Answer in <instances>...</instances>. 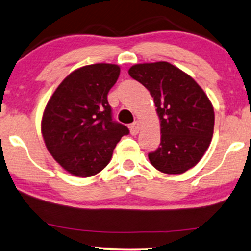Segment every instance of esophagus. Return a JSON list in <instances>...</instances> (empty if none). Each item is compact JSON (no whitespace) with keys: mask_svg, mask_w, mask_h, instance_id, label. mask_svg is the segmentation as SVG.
Masks as SVG:
<instances>
[{"mask_svg":"<svg viewBox=\"0 0 251 251\" xmlns=\"http://www.w3.org/2000/svg\"><path fill=\"white\" fill-rule=\"evenodd\" d=\"M140 129H141V123L140 121H135L134 123H132L131 126H130V131L132 135H137L138 132H140Z\"/></svg>","mask_w":251,"mask_h":251,"instance_id":"1","label":"esophagus"}]
</instances>
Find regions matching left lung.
<instances>
[{
	"instance_id": "obj_1",
	"label": "left lung",
	"mask_w": 251,
	"mask_h": 251,
	"mask_svg": "<svg viewBox=\"0 0 251 251\" xmlns=\"http://www.w3.org/2000/svg\"><path fill=\"white\" fill-rule=\"evenodd\" d=\"M129 74L150 92L160 120V144L148 154L150 163L168 175L186 172L211 144V101L188 74L166 61L134 65Z\"/></svg>"
}]
</instances>
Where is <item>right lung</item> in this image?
<instances>
[{
  "instance_id": "right-lung-1",
  "label": "right lung",
  "mask_w": 251,
  "mask_h": 251,
  "mask_svg": "<svg viewBox=\"0 0 251 251\" xmlns=\"http://www.w3.org/2000/svg\"><path fill=\"white\" fill-rule=\"evenodd\" d=\"M120 67L94 64L75 70L55 89L42 119L49 152L76 177H91L110 162L113 151L129 129L113 120L108 92Z\"/></svg>"
}]
</instances>
